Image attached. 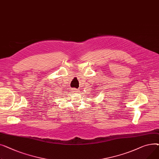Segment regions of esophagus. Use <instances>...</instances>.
Here are the masks:
<instances>
[{"label": "esophagus", "mask_w": 159, "mask_h": 159, "mask_svg": "<svg viewBox=\"0 0 159 159\" xmlns=\"http://www.w3.org/2000/svg\"><path fill=\"white\" fill-rule=\"evenodd\" d=\"M73 90L74 91V92H78L79 90H78V89H73Z\"/></svg>", "instance_id": "obj_1"}]
</instances>
